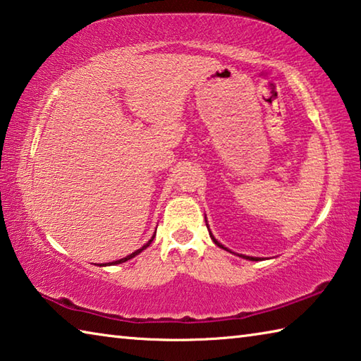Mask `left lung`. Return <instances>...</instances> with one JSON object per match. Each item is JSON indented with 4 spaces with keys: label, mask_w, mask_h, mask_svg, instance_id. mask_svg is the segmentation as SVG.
Wrapping results in <instances>:
<instances>
[{
    "label": "left lung",
    "mask_w": 361,
    "mask_h": 361,
    "mask_svg": "<svg viewBox=\"0 0 361 361\" xmlns=\"http://www.w3.org/2000/svg\"><path fill=\"white\" fill-rule=\"evenodd\" d=\"M210 235H212V234H210ZM212 239H213V242H215V243H216V245H218V247H221V248H224V247L221 245V243H219V242H218V240H216V239H215V237H213V235H212ZM224 250H226V248H224ZM240 256H242V255H240ZM242 258H247V259H252V261H258V258H250V256H242Z\"/></svg>",
    "instance_id": "1"
}]
</instances>
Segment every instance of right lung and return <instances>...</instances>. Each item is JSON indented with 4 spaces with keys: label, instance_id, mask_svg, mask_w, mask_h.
<instances>
[{
    "label": "right lung",
    "instance_id": "obj_1",
    "mask_svg": "<svg viewBox=\"0 0 361 361\" xmlns=\"http://www.w3.org/2000/svg\"><path fill=\"white\" fill-rule=\"evenodd\" d=\"M156 235V234H154ZM152 239H154V237H152ZM152 239L148 242V243H146V245H143L142 248H140V250H137V252H133L132 255H129V256H126V258H122V259H118V261H114V262H108V264H119V262H124V261H127V259H130V258H133V256H135V255H138L140 252H143V250L146 248V247H149V243L152 242ZM102 266V264H100ZM103 266H105V264H103Z\"/></svg>",
    "mask_w": 361,
    "mask_h": 361
}]
</instances>
